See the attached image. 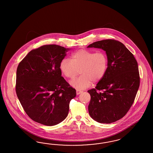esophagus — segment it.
Here are the masks:
<instances>
[{
    "label": "esophagus",
    "mask_w": 153,
    "mask_h": 153,
    "mask_svg": "<svg viewBox=\"0 0 153 153\" xmlns=\"http://www.w3.org/2000/svg\"><path fill=\"white\" fill-rule=\"evenodd\" d=\"M83 92L82 90H76V94H77V95H79V94H80L81 93H82Z\"/></svg>",
    "instance_id": "1"
}]
</instances>
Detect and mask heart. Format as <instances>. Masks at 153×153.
Here are the masks:
<instances>
[{
	"instance_id": "obj_1",
	"label": "heart",
	"mask_w": 153,
	"mask_h": 153,
	"mask_svg": "<svg viewBox=\"0 0 153 153\" xmlns=\"http://www.w3.org/2000/svg\"><path fill=\"white\" fill-rule=\"evenodd\" d=\"M60 71L66 77L72 79L79 73L80 76L70 82L72 87L77 90L88 88L94 82L102 79L107 72L108 58L102 51L81 49L72 55V60L65 58L60 62Z\"/></svg>"
}]
</instances>
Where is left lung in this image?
I'll list each match as a JSON object with an SVG mask.
<instances>
[{
  "instance_id": "left-lung-1",
  "label": "left lung",
  "mask_w": 153,
  "mask_h": 153,
  "mask_svg": "<svg viewBox=\"0 0 153 153\" xmlns=\"http://www.w3.org/2000/svg\"><path fill=\"white\" fill-rule=\"evenodd\" d=\"M88 48L102 49L108 58L104 77L88 91V113L97 122L111 123L125 116L134 102L140 86L137 62L125 45L115 40L95 42Z\"/></svg>"
}]
</instances>
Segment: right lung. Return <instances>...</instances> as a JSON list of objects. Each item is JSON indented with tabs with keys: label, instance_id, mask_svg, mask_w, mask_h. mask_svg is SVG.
Masks as SVG:
<instances>
[{
	"label": "right lung",
	"instance_id": "obj_1",
	"mask_svg": "<svg viewBox=\"0 0 153 153\" xmlns=\"http://www.w3.org/2000/svg\"><path fill=\"white\" fill-rule=\"evenodd\" d=\"M70 49L43 45L30 51L19 63L16 91L24 111L33 120L54 126L65 120L74 88L62 77L60 62Z\"/></svg>",
	"mask_w": 153,
	"mask_h": 153
}]
</instances>
